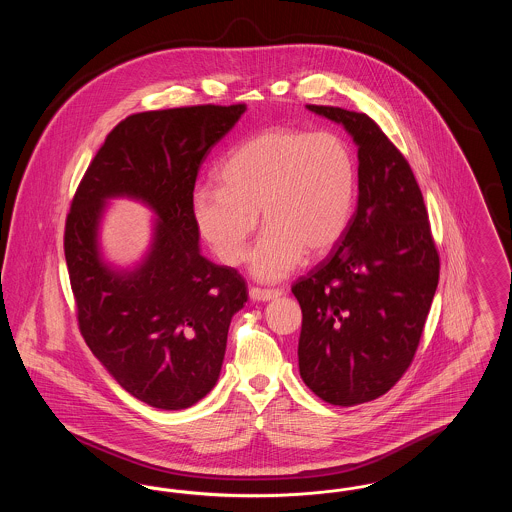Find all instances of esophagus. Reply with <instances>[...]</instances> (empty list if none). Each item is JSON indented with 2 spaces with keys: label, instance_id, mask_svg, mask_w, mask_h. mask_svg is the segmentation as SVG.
<instances>
[{
  "label": "esophagus",
  "instance_id": "1",
  "mask_svg": "<svg viewBox=\"0 0 512 512\" xmlns=\"http://www.w3.org/2000/svg\"><path fill=\"white\" fill-rule=\"evenodd\" d=\"M280 295H282L280 290H261V288H251L249 290V297L253 301H272V299H276Z\"/></svg>",
  "mask_w": 512,
  "mask_h": 512
}]
</instances>
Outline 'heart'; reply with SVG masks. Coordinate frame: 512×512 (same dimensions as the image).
Segmentation results:
<instances>
[{"label": "heart", "mask_w": 512, "mask_h": 512, "mask_svg": "<svg viewBox=\"0 0 512 512\" xmlns=\"http://www.w3.org/2000/svg\"><path fill=\"white\" fill-rule=\"evenodd\" d=\"M222 186H197L190 199L201 238L222 263L238 265L257 228L251 272L263 282L286 278L307 255L340 244L357 199V161L332 132L276 126L238 147L220 167Z\"/></svg>", "instance_id": "heart-1"}]
</instances>
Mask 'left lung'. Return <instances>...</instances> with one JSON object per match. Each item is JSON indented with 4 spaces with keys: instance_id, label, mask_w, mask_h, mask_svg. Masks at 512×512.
Listing matches in <instances>:
<instances>
[{
    "instance_id": "obj_1",
    "label": "left lung",
    "mask_w": 512,
    "mask_h": 512,
    "mask_svg": "<svg viewBox=\"0 0 512 512\" xmlns=\"http://www.w3.org/2000/svg\"><path fill=\"white\" fill-rule=\"evenodd\" d=\"M307 109L353 138L359 199L340 244L293 284L299 374L322 401L353 407L390 391L413 363L439 255L413 171L380 126L341 107Z\"/></svg>"
}]
</instances>
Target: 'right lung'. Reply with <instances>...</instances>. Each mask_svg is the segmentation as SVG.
Instances as JSON below:
<instances>
[{
	"mask_svg": "<svg viewBox=\"0 0 512 512\" xmlns=\"http://www.w3.org/2000/svg\"><path fill=\"white\" fill-rule=\"evenodd\" d=\"M245 109L195 105L126 117L99 147L67 217L80 332L122 390L155 409H188L215 388L230 320L247 301L238 270L201 255L190 205L199 167ZM115 196L140 200L158 217L136 268H113L100 253L98 226Z\"/></svg>",
	"mask_w": 512,
	"mask_h": 512,
	"instance_id": "right-lung-1",
	"label": "right lung"
}]
</instances>
